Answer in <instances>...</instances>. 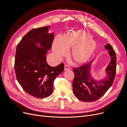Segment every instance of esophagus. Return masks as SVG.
Returning <instances> with one entry per match:
<instances>
[{
    "label": "esophagus",
    "instance_id": "1",
    "mask_svg": "<svg viewBox=\"0 0 127 127\" xmlns=\"http://www.w3.org/2000/svg\"><path fill=\"white\" fill-rule=\"evenodd\" d=\"M70 67H69V66H68V65L67 64H65L64 65V70H68L70 69Z\"/></svg>",
    "mask_w": 127,
    "mask_h": 127
}]
</instances>
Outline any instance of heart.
Returning a JSON list of instances; mask_svg holds the SVG:
<instances>
[{"label": "heart", "mask_w": 127, "mask_h": 127, "mask_svg": "<svg viewBox=\"0 0 127 127\" xmlns=\"http://www.w3.org/2000/svg\"><path fill=\"white\" fill-rule=\"evenodd\" d=\"M96 47L95 42L91 39V35L85 31L79 30L67 34L63 39L57 36L53 42V51L58 58L64 56L67 50L70 59L76 64L86 63L93 55Z\"/></svg>", "instance_id": "b5f03b06"}]
</instances>
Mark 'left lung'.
<instances>
[{
  "label": "left lung",
  "mask_w": 127,
  "mask_h": 127,
  "mask_svg": "<svg viewBox=\"0 0 127 127\" xmlns=\"http://www.w3.org/2000/svg\"><path fill=\"white\" fill-rule=\"evenodd\" d=\"M105 48L109 50L111 57V62L106 67L108 74L107 78L96 81L91 77L90 71L92 61L72 68L75 76L72 83L73 92L80 101L86 102L96 101L103 96L112 85L116 74V53L110 44H106Z\"/></svg>",
  "instance_id": "1"
}]
</instances>
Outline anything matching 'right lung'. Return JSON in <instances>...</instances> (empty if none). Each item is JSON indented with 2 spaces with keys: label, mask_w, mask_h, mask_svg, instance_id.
Returning <instances> with one entry per match:
<instances>
[{
  "label": "right lung",
  "mask_w": 127,
  "mask_h": 127,
  "mask_svg": "<svg viewBox=\"0 0 127 127\" xmlns=\"http://www.w3.org/2000/svg\"><path fill=\"white\" fill-rule=\"evenodd\" d=\"M49 28L34 29L25 34L17 45L15 58V71L19 84L27 93L39 98L52 94L55 78L64 70L63 63L51 67L47 63L45 54L54 39L53 33L48 32Z\"/></svg>",
  "instance_id": "right-lung-1"
}]
</instances>
